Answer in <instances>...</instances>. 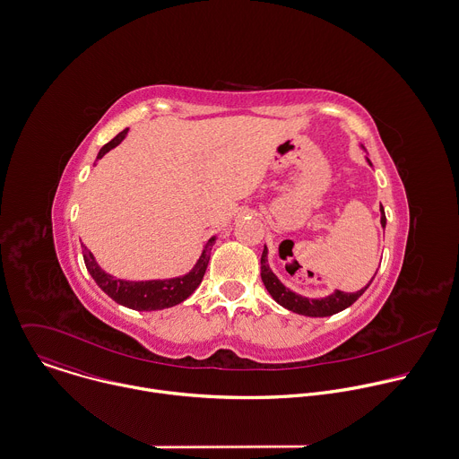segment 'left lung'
Instances as JSON below:
<instances>
[{"mask_svg":"<svg viewBox=\"0 0 459 459\" xmlns=\"http://www.w3.org/2000/svg\"><path fill=\"white\" fill-rule=\"evenodd\" d=\"M365 159L372 166L370 159L368 157H365ZM379 211H381V227L386 229V214H385L383 205H381ZM374 277H376V273H374ZM374 277L370 279V282L365 288H361L356 293H345V291L334 290L333 293H329L325 297L311 299V297H304L300 293H295L293 290H290L286 284L281 282V279L272 272V268L268 264V248H266V245H264V250H263V255H261V279L264 282V288L272 295V299L277 304H281L282 307H286L288 311H293V313L304 315V316H313V318L331 316V315H336V313L351 307L368 290Z\"/></svg>","mask_w":459,"mask_h":459,"instance_id":"left-lung-1","label":"left lung"}]
</instances>
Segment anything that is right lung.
Instances as JSON below:
<instances>
[{"mask_svg":"<svg viewBox=\"0 0 459 459\" xmlns=\"http://www.w3.org/2000/svg\"><path fill=\"white\" fill-rule=\"evenodd\" d=\"M128 128L119 132L112 141L101 146L96 159H101L107 152L116 148L125 137ZM216 243V236H212L205 245L204 250L195 263V266L186 273L171 279H153V281H125L116 279L110 273H107L94 259V255L87 250L85 245H82L83 263L94 282L101 288L103 293H107L114 302L134 309V311H159L173 307L180 302H184L202 282L209 259L212 245Z\"/></svg>","mask_w":459,"mask_h":459,"instance_id":"obj_1","label":"right lung"}]
</instances>
